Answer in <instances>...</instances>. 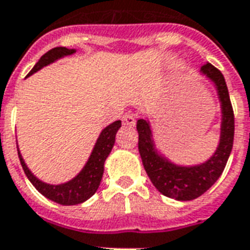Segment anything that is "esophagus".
<instances>
[{"label":"esophagus","instance_id":"obj_1","mask_svg":"<svg viewBox=\"0 0 250 250\" xmlns=\"http://www.w3.org/2000/svg\"><path fill=\"white\" fill-rule=\"evenodd\" d=\"M123 125L125 127H134L135 125V118H134V115L132 113H125L123 115Z\"/></svg>","mask_w":250,"mask_h":250}]
</instances>
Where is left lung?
Here are the masks:
<instances>
[{
    "mask_svg": "<svg viewBox=\"0 0 250 250\" xmlns=\"http://www.w3.org/2000/svg\"><path fill=\"white\" fill-rule=\"evenodd\" d=\"M200 76L206 77L214 85L221 108L219 141L214 153L207 160L192 165L173 162L162 153L155 142L151 122L149 119L137 122L138 149L150 181L164 196L180 202L193 200L208 191L222 174L233 149L234 113L225 77L211 63H206L200 69Z\"/></svg>",
    "mask_w": 250,
    "mask_h": 250,
    "instance_id": "1",
    "label": "left lung"
}]
</instances>
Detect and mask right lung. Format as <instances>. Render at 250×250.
Listing matches in <instances>:
<instances>
[{
  "mask_svg": "<svg viewBox=\"0 0 250 250\" xmlns=\"http://www.w3.org/2000/svg\"><path fill=\"white\" fill-rule=\"evenodd\" d=\"M76 52L77 51L74 48H66V47L52 48L38 61V63L35 64L34 69L29 71L27 77L32 76L40 69L57 62L59 59L70 57ZM120 127H122L120 120H116L111 125H108L107 127H104L101 130L100 135H99L95 146L92 149V153L89 155L88 161L85 162L83 169L73 179L61 183V184H48V183H44V181L38 179L27 167V164H25L21 153H20L19 145H17L19 158H20L21 167L24 169V173L27 174L28 180L32 183V186L43 196H46L47 199H50L52 202L62 204V206H74V204L83 203L89 198H92L100 187L101 179L104 174V164H105V160L108 158V155H109L113 145H115L116 132Z\"/></svg>",
  "mask_w": 250,
  "mask_h": 250,
  "instance_id": "1",
  "label": "right lung"
}]
</instances>
